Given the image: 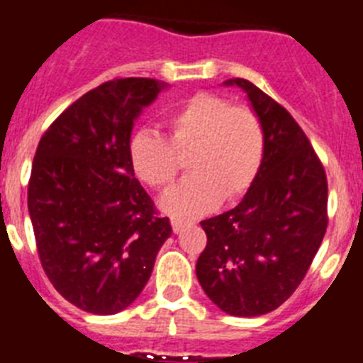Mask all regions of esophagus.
Listing matches in <instances>:
<instances>
[{"label":"esophagus","mask_w":363,"mask_h":363,"mask_svg":"<svg viewBox=\"0 0 363 363\" xmlns=\"http://www.w3.org/2000/svg\"><path fill=\"white\" fill-rule=\"evenodd\" d=\"M169 223H172V228H173V232H175V234L182 232V230H184V226H186V220L179 219V217H172V219H169Z\"/></svg>","instance_id":"34e87169"}]
</instances>
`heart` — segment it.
I'll return each instance as SVG.
<instances>
[{"instance_id": "obj_1", "label": "heart", "mask_w": 363, "mask_h": 363, "mask_svg": "<svg viewBox=\"0 0 363 363\" xmlns=\"http://www.w3.org/2000/svg\"><path fill=\"white\" fill-rule=\"evenodd\" d=\"M166 140L150 129L131 137L129 164L135 175L155 190H166L188 155L191 175L164 195L162 208L175 216H201L250 190L264 159V129L248 106L197 93L166 118Z\"/></svg>"}]
</instances>
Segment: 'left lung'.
I'll use <instances>...</instances> for the list:
<instances>
[{
  "instance_id": "left-lung-1",
  "label": "left lung",
  "mask_w": 363,
  "mask_h": 363,
  "mask_svg": "<svg viewBox=\"0 0 363 363\" xmlns=\"http://www.w3.org/2000/svg\"><path fill=\"white\" fill-rule=\"evenodd\" d=\"M247 91L264 129L261 172L241 203L201 220L206 248L197 279L213 303L232 316H261L277 308L303 281L325 235L327 175L298 122L252 82Z\"/></svg>"
}]
</instances>
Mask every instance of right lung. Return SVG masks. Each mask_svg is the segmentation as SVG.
Listing matches in <instances>:
<instances>
[{
    "label": "right lung",
    "mask_w": 363,
    "mask_h": 363,
    "mask_svg": "<svg viewBox=\"0 0 363 363\" xmlns=\"http://www.w3.org/2000/svg\"><path fill=\"white\" fill-rule=\"evenodd\" d=\"M164 87L155 78L104 82L38 144L27 191L38 256L56 291L86 313L133 303L172 235L128 155L133 121Z\"/></svg>",
    "instance_id": "right-lung-1"
}]
</instances>
